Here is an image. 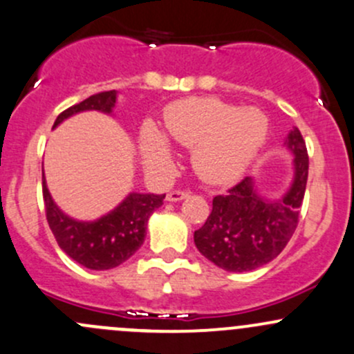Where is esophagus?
Returning <instances> with one entry per match:
<instances>
[{
	"instance_id": "obj_1",
	"label": "esophagus",
	"mask_w": 354,
	"mask_h": 354,
	"mask_svg": "<svg viewBox=\"0 0 354 354\" xmlns=\"http://www.w3.org/2000/svg\"><path fill=\"white\" fill-rule=\"evenodd\" d=\"M192 195V192H188V189H174V192L167 193V202H180V200H185L188 198V196Z\"/></svg>"
}]
</instances>
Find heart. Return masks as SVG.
<instances>
[{"label": "heart", "instance_id": "1", "mask_svg": "<svg viewBox=\"0 0 354 354\" xmlns=\"http://www.w3.org/2000/svg\"><path fill=\"white\" fill-rule=\"evenodd\" d=\"M165 125L171 139L195 149L193 166L210 183H230L248 169L265 144L268 118L258 109H239L214 98L178 102L167 110ZM140 152L152 169H167L173 151L154 125H144Z\"/></svg>", "mask_w": 354, "mask_h": 354}]
</instances>
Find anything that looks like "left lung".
Wrapping results in <instances>:
<instances>
[{
    "label": "left lung",
    "instance_id": "8db88e82",
    "mask_svg": "<svg viewBox=\"0 0 354 354\" xmlns=\"http://www.w3.org/2000/svg\"><path fill=\"white\" fill-rule=\"evenodd\" d=\"M285 144L295 156V178L285 196L273 202L261 198L245 176L225 195L214 196L205 224L195 230L198 251L222 270H256L277 258L292 239L307 187L308 154L297 127Z\"/></svg>",
    "mask_w": 354,
    "mask_h": 354
}]
</instances>
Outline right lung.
Returning a JSON list of instances; mask_svg holds the SVG:
<instances>
[{
  "mask_svg": "<svg viewBox=\"0 0 354 354\" xmlns=\"http://www.w3.org/2000/svg\"><path fill=\"white\" fill-rule=\"evenodd\" d=\"M117 102V91H102L69 106L55 118L57 127L64 118L86 110L110 113ZM44 203L49 227L59 248L89 270H110L127 261L144 243L147 221L156 208L162 205L166 195L130 193L127 198L109 215L95 222H80L59 210L50 198L46 180L42 178Z\"/></svg>",
  "mask_w": 354,
  "mask_h": 354,
  "instance_id": "add662e5",
  "label": "right lung"
}]
</instances>
